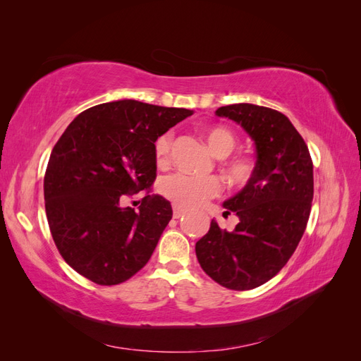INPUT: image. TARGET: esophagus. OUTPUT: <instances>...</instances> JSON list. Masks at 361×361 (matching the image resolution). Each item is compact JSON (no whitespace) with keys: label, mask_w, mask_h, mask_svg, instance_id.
Returning a JSON list of instances; mask_svg holds the SVG:
<instances>
[{"label":"esophagus","mask_w":361,"mask_h":361,"mask_svg":"<svg viewBox=\"0 0 361 361\" xmlns=\"http://www.w3.org/2000/svg\"><path fill=\"white\" fill-rule=\"evenodd\" d=\"M187 214V211L183 209V207L178 206V204H173V218H180Z\"/></svg>","instance_id":"1"}]
</instances>
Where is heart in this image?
<instances>
[{
	"label": "heart",
	"instance_id": "obj_1",
	"mask_svg": "<svg viewBox=\"0 0 361 361\" xmlns=\"http://www.w3.org/2000/svg\"><path fill=\"white\" fill-rule=\"evenodd\" d=\"M203 137L215 157H226L235 147V135L224 126L203 128ZM171 135L161 134L154 145L155 158L159 166L169 161ZM253 173V162L245 157L232 158L226 164V174L232 182H247ZM223 190V183L216 176H190V174H171L161 182V192L166 199L182 207H199L209 199L216 197Z\"/></svg>",
	"mask_w": 361,
	"mask_h": 361
}]
</instances>
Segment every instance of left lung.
<instances>
[{
    "instance_id": "obj_1",
    "label": "left lung",
    "mask_w": 361,
    "mask_h": 361,
    "mask_svg": "<svg viewBox=\"0 0 361 361\" xmlns=\"http://www.w3.org/2000/svg\"><path fill=\"white\" fill-rule=\"evenodd\" d=\"M215 114L244 128L255 141L256 166L245 187L223 203L226 215L239 218L235 231L212 220L195 255L218 285L248 290L274 277L297 248L313 200V162L285 114L253 104L226 105Z\"/></svg>"
}]
</instances>
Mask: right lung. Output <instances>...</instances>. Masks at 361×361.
<instances>
[{
    "mask_svg": "<svg viewBox=\"0 0 361 361\" xmlns=\"http://www.w3.org/2000/svg\"><path fill=\"white\" fill-rule=\"evenodd\" d=\"M185 108L134 99L106 102L76 116L54 146L43 179L51 235L60 255L97 285L123 283L143 268L171 220V204L129 195L157 178L155 140L191 116Z\"/></svg>",
    "mask_w": 361,
    "mask_h": 361,
    "instance_id": "right-lung-1",
    "label": "right lung"
}]
</instances>
